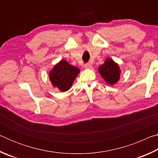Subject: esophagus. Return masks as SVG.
Listing matches in <instances>:
<instances>
[{"label": "esophagus", "instance_id": "1", "mask_svg": "<svg viewBox=\"0 0 158 158\" xmlns=\"http://www.w3.org/2000/svg\"><path fill=\"white\" fill-rule=\"evenodd\" d=\"M84 68H86V69L91 68H92V65L90 63H85V65H84Z\"/></svg>", "mask_w": 158, "mask_h": 158}]
</instances>
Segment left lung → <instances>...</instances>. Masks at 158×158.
<instances>
[{"label": "left lung", "instance_id": "8db88e82", "mask_svg": "<svg viewBox=\"0 0 158 158\" xmlns=\"http://www.w3.org/2000/svg\"><path fill=\"white\" fill-rule=\"evenodd\" d=\"M102 78L109 84L113 85L118 81L120 78L119 67L110 58H108L105 63L98 69Z\"/></svg>", "mask_w": 158, "mask_h": 158}]
</instances>
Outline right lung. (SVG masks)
<instances>
[{"label": "right lung", "mask_w": 158, "mask_h": 158, "mask_svg": "<svg viewBox=\"0 0 158 158\" xmlns=\"http://www.w3.org/2000/svg\"><path fill=\"white\" fill-rule=\"evenodd\" d=\"M80 73L79 68L69 65L65 60H60L49 73V79L53 86L61 91L69 90L74 79Z\"/></svg>", "instance_id": "1"}]
</instances>
